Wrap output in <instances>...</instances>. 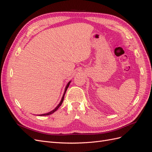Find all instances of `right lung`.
<instances>
[{
    "mask_svg": "<svg viewBox=\"0 0 152 152\" xmlns=\"http://www.w3.org/2000/svg\"><path fill=\"white\" fill-rule=\"evenodd\" d=\"M70 81L68 82V84H67V86H66V88H65V93H64V94H63V97H62V99H61V102H60V103H59V104L57 106V107L55 108L53 110H52L51 112H49V113H45V114H42V115H39V116H44V115H50V114H52V113H53L54 112H56V110L58 109V108L60 107V106L61 105V104H62V103H63V99H64V97H65V93H66V90H67V89H68V86H69V85H70Z\"/></svg>",
    "mask_w": 152,
    "mask_h": 152,
    "instance_id": "right-lung-1",
    "label": "right lung"
}]
</instances>
